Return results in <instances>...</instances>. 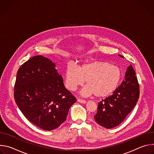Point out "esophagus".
Returning <instances> with one entry per match:
<instances>
[{
    "label": "esophagus",
    "mask_w": 154,
    "mask_h": 154,
    "mask_svg": "<svg viewBox=\"0 0 154 154\" xmlns=\"http://www.w3.org/2000/svg\"><path fill=\"white\" fill-rule=\"evenodd\" d=\"M77 101L79 102H80L82 103H85L86 102V101L85 100H83V99H77Z\"/></svg>",
    "instance_id": "34e87169"
}]
</instances>
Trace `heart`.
Masks as SVG:
<instances>
[{"instance_id": "b5f03b06", "label": "heart", "mask_w": 154, "mask_h": 154, "mask_svg": "<svg viewBox=\"0 0 154 154\" xmlns=\"http://www.w3.org/2000/svg\"><path fill=\"white\" fill-rule=\"evenodd\" d=\"M122 76L120 67L108 62L93 61L84 63L78 66L69 64L65 70V85L71 91L75 90L86 81L82 91L83 96L94 94L105 97L113 93L118 86Z\"/></svg>"}]
</instances>
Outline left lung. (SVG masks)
Returning <instances> with one entry per match:
<instances>
[{
	"instance_id": "8db88e82",
	"label": "left lung",
	"mask_w": 154,
	"mask_h": 154,
	"mask_svg": "<svg viewBox=\"0 0 154 154\" xmlns=\"http://www.w3.org/2000/svg\"><path fill=\"white\" fill-rule=\"evenodd\" d=\"M119 57L124 58L119 55ZM140 96V86L136 73L130 65L124 80L113 94L98 102L97 111L94 118L96 122L106 128L119 125L132 110Z\"/></svg>"
}]
</instances>
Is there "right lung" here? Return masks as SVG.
Masks as SVG:
<instances>
[{
  "instance_id": "obj_1",
  "label": "right lung",
  "mask_w": 154,
  "mask_h": 154,
  "mask_svg": "<svg viewBox=\"0 0 154 154\" xmlns=\"http://www.w3.org/2000/svg\"><path fill=\"white\" fill-rule=\"evenodd\" d=\"M15 102L25 117L39 128L52 130L66 119L76 98L64 87L62 76L49 59L36 55L17 71Z\"/></svg>"
}]
</instances>
